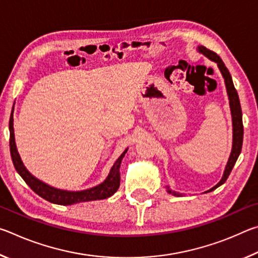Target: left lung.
Here are the masks:
<instances>
[{"label":"left lung","instance_id":"8db88e82","mask_svg":"<svg viewBox=\"0 0 258 258\" xmlns=\"http://www.w3.org/2000/svg\"><path fill=\"white\" fill-rule=\"evenodd\" d=\"M198 51L200 53H203L205 56H207L209 60L214 61V62L217 63V67L220 68L222 76L224 78L225 82V86H226V92H228V97H229V103H230V109H231V115H232V126H233V139H232V150H231V154L229 157L228 164L225 166L223 176H222L221 181L217 183L215 186H213L212 189H209L206 192H211L213 190H215L216 187L225 183V181L228 180V177L230 175L231 171H232L233 166L237 161L238 157L241 152V148H242V140H243V125H242V111H241V106H240V101H239V95L237 90L233 85L232 82V77H231L230 73L228 71V68L225 67V64L222 59L218 56L215 52H213L211 50L206 49L205 46H198ZM168 194H171L173 196H176V197H180L181 194H178L176 191H173L169 189V186H166Z\"/></svg>","mask_w":258,"mask_h":258}]
</instances>
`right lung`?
Returning <instances> with one entry per match:
<instances>
[{
  "mask_svg": "<svg viewBox=\"0 0 258 258\" xmlns=\"http://www.w3.org/2000/svg\"><path fill=\"white\" fill-rule=\"evenodd\" d=\"M9 130H10V154L12 158V163L15 165L16 171L18 172L19 175L23 177V180L27 183L30 189H32L35 194H37L43 199L47 200L52 204L56 205H73L77 203H84V202H92V200H100V199H106L112 196L115 192L118 190L119 183H120V164L121 159L124 158V156L127 149H126L123 154L119 156V158L115 161V164L109 172L106 180L102 183H100L99 185L90 187V189L82 190V191H67V190H60L56 187L51 186L46 183L42 182L41 180L32 175L27 168L25 167V165L19 156V152L17 150L16 146V140H15V131H14V108H12L10 121H9Z\"/></svg>",
  "mask_w": 258,
  "mask_h": 258,
  "instance_id": "1",
  "label": "right lung"
}]
</instances>
